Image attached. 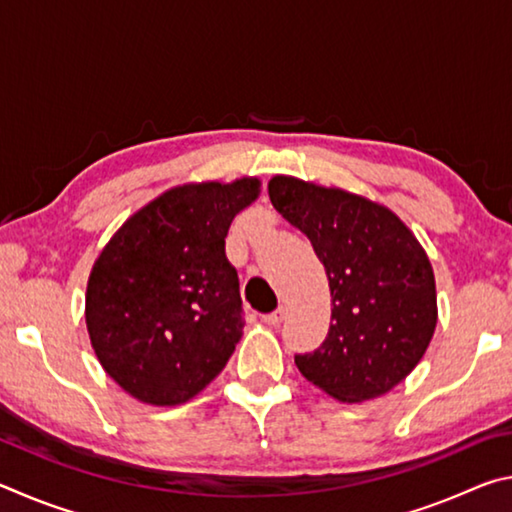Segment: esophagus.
Listing matches in <instances>:
<instances>
[{
    "label": "esophagus",
    "instance_id": "1",
    "mask_svg": "<svg viewBox=\"0 0 512 512\" xmlns=\"http://www.w3.org/2000/svg\"><path fill=\"white\" fill-rule=\"evenodd\" d=\"M262 320L266 325H271V327H277L284 320V307H277L275 311H271V314H264L262 316Z\"/></svg>",
    "mask_w": 512,
    "mask_h": 512
}]
</instances>
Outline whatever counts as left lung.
<instances>
[{
    "instance_id": "1",
    "label": "left lung",
    "mask_w": 512,
    "mask_h": 512,
    "mask_svg": "<svg viewBox=\"0 0 512 512\" xmlns=\"http://www.w3.org/2000/svg\"><path fill=\"white\" fill-rule=\"evenodd\" d=\"M268 196L309 237L332 291V325L314 352L296 354L311 384L341 402L391 391L418 366L436 329L429 257L397 216L368 198L275 176Z\"/></svg>"
}]
</instances>
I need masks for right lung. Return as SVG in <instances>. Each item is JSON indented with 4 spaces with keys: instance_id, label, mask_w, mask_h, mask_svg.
Listing matches in <instances>:
<instances>
[{
    "instance_id": "add662e5",
    "label": "right lung",
    "mask_w": 512,
    "mask_h": 512,
    "mask_svg": "<svg viewBox=\"0 0 512 512\" xmlns=\"http://www.w3.org/2000/svg\"><path fill=\"white\" fill-rule=\"evenodd\" d=\"M257 194V178L169 189L121 225L94 262L85 293L92 348L140 402L192 400L235 352L244 307L225 237Z\"/></svg>"
}]
</instances>
